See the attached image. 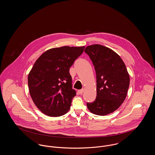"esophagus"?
<instances>
[{"mask_svg":"<svg viewBox=\"0 0 155 155\" xmlns=\"http://www.w3.org/2000/svg\"><path fill=\"white\" fill-rule=\"evenodd\" d=\"M84 89H82V90H78V93H79L80 94H82V93L84 92Z\"/></svg>","mask_w":155,"mask_h":155,"instance_id":"34e87169","label":"esophagus"}]
</instances>
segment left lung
<instances>
[{"instance_id": "left-lung-1", "label": "left lung", "mask_w": 155, "mask_h": 155, "mask_svg": "<svg viewBox=\"0 0 155 155\" xmlns=\"http://www.w3.org/2000/svg\"><path fill=\"white\" fill-rule=\"evenodd\" d=\"M85 53L94 65L97 76V97L87 103L94 114L104 116L112 113L124 102L130 78L126 65L120 56L109 48L100 45L87 46Z\"/></svg>"}]
</instances>
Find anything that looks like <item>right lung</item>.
I'll return each instance as SVG.
<instances>
[{
  "mask_svg": "<svg viewBox=\"0 0 155 155\" xmlns=\"http://www.w3.org/2000/svg\"><path fill=\"white\" fill-rule=\"evenodd\" d=\"M85 47L51 48L37 60L28 75L30 96L37 107L49 117L65 114L76 95L70 68Z\"/></svg>",
  "mask_w": 155,
  "mask_h": 155,
  "instance_id": "obj_1",
  "label": "right lung"
}]
</instances>
